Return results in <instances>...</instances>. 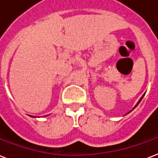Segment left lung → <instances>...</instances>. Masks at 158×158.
<instances>
[{"mask_svg": "<svg viewBox=\"0 0 158 158\" xmlns=\"http://www.w3.org/2000/svg\"><path fill=\"white\" fill-rule=\"evenodd\" d=\"M143 96H144V94H143V96H142V97H141V98H140V99H139V101H138V102H137V104H136V105H135V107H134V108H133V109H132V110H134V109H135V107H136V106H138V105H139V102H140V101H141V100H142V99H143ZM131 111H130V112H131ZM130 112H129V113H130Z\"/></svg>", "mask_w": 158, "mask_h": 158, "instance_id": "left-lung-1", "label": "left lung"}]
</instances>
